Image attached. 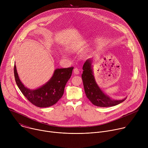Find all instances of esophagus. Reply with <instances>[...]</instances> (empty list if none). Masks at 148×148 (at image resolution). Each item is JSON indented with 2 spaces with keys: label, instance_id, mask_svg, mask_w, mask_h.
Returning a JSON list of instances; mask_svg holds the SVG:
<instances>
[{
  "label": "esophagus",
  "instance_id": "obj_1",
  "mask_svg": "<svg viewBox=\"0 0 148 148\" xmlns=\"http://www.w3.org/2000/svg\"><path fill=\"white\" fill-rule=\"evenodd\" d=\"M74 73L75 74H78L79 73V70H78V68H75V69H74Z\"/></svg>",
  "mask_w": 148,
  "mask_h": 148
}]
</instances>
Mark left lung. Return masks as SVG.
<instances>
[{"label": "left lung", "instance_id": "obj_1", "mask_svg": "<svg viewBox=\"0 0 148 148\" xmlns=\"http://www.w3.org/2000/svg\"><path fill=\"white\" fill-rule=\"evenodd\" d=\"M82 70L81 77L84 90L87 97L94 105L100 107H112L119 104L126 99V98L122 100L111 99L101 90L92 74L91 60H87L84 63Z\"/></svg>", "mask_w": 148, "mask_h": 148}]
</instances>
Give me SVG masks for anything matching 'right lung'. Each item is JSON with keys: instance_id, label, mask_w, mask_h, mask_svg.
I'll list each match as a JSON object with an SVG mask.
<instances>
[{"instance_id": "right-lung-1", "label": "right lung", "mask_w": 148, "mask_h": 148, "mask_svg": "<svg viewBox=\"0 0 148 148\" xmlns=\"http://www.w3.org/2000/svg\"><path fill=\"white\" fill-rule=\"evenodd\" d=\"M74 67L58 69L54 71L51 78L45 84L36 90H30L25 87L18 76L16 67L14 66L16 82L24 96L37 107L45 108L56 103L64 94V88L70 78Z\"/></svg>"}]
</instances>
